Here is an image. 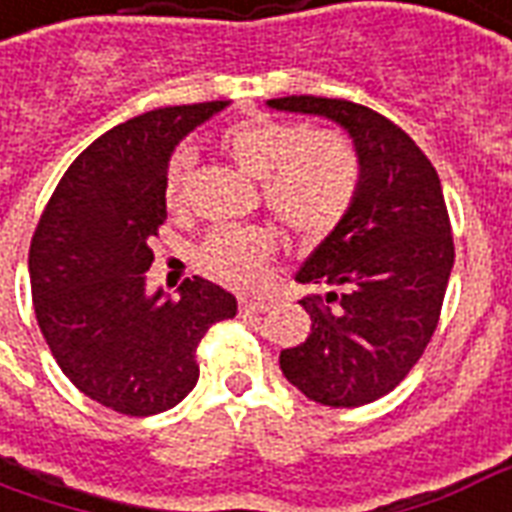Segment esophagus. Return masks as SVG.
<instances>
[{
  "label": "esophagus",
  "mask_w": 512,
  "mask_h": 512,
  "mask_svg": "<svg viewBox=\"0 0 512 512\" xmlns=\"http://www.w3.org/2000/svg\"><path fill=\"white\" fill-rule=\"evenodd\" d=\"M271 304L268 301H249V298H241V312L244 314H257V312H268Z\"/></svg>",
  "instance_id": "obj_1"
}]
</instances>
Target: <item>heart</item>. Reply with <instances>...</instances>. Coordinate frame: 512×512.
Returning <instances> with one entry per match:
<instances>
[{"mask_svg":"<svg viewBox=\"0 0 512 512\" xmlns=\"http://www.w3.org/2000/svg\"><path fill=\"white\" fill-rule=\"evenodd\" d=\"M222 149L238 168L263 184V203L279 225L301 241L331 236L350 214L361 189V160L344 135L304 130L301 124L244 119L230 124ZM192 151L173 154L165 176L170 211L187 206ZM274 255V236L263 227H222L200 244L198 266L230 287H255Z\"/></svg>","mask_w":512,"mask_h":512,"instance_id":"heart-1","label":"heart"}]
</instances>
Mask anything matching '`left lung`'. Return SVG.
<instances>
[{"instance_id": "8db88e82", "label": "left lung", "mask_w": 512, "mask_h": 512, "mask_svg": "<svg viewBox=\"0 0 512 512\" xmlns=\"http://www.w3.org/2000/svg\"><path fill=\"white\" fill-rule=\"evenodd\" d=\"M268 108L336 121L361 160L350 214L295 279L312 333L282 350L279 369L306 399L361 407L391 393L434 336L453 268L442 184L429 157L382 113L350 100L293 94Z\"/></svg>"}]
</instances>
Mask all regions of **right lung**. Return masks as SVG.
I'll return each instance as SVG.
<instances>
[{
  "label": "right lung",
  "mask_w": 512,
  "mask_h": 512,
  "mask_svg": "<svg viewBox=\"0 0 512 512\" xmlns=\"http://www.w3.org/2000/svg\"><path fill=\"white\" fill-rule=\"evenodd\" d=\"M222 108H157L100 135L56 184L29 246L34 314L59 369L130 418L176 407L200 377V339L236 317V298L200 276L179 298L146 290L170 154Z\"/></svg>",
  "instance_id": "add662e5"
}]
</instances>
